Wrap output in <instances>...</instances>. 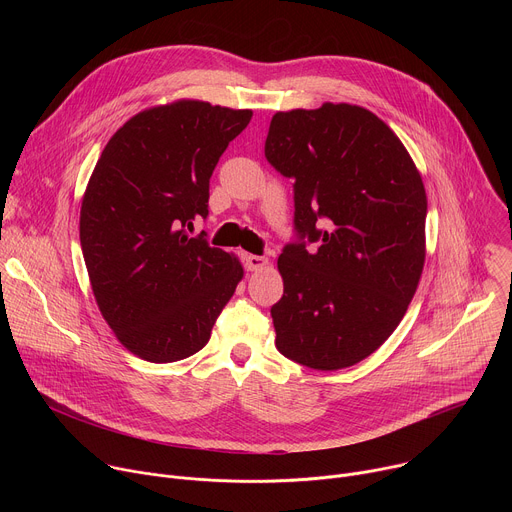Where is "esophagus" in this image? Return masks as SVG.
Listing matches in <instances>:
<instances>
[{
	"mask_svg": "<svg viewBox=\"0 0 512 512\" xmlns=\"http://www.w3.org/2000/svg\"><path fill=\"white\" fill-rule=\"evenodd\" d=\"M269 265V259L267 257H261V255H245V269L247 271H259L263 267Z\"/></svg>",
	"mask_w": 512,
	"mask_h": 512,
	"instance_id": "esophagus-1",
	"label": "esophagus"
}]
</instances>
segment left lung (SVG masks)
I'll return each mask as SVG.
<instances>
[{"mask_svg": "<svg viewBox=\"0 0 512 512\" xmlns=\"http://www.w3.org/2000/svg\"><path fill=\"white\" fill-rule=\"evenodd\" d=\"M265 158L294 180L296 231L320 241L314 253L287 245L277 259L275 346L316 371L352 367L395 332L417 291L427 214L421 174L395 131L350 103L277 111Z\"/></svg>", "mask_w": 512, "mask_h": 512, "instance_id": "left-lung-1", "label": "left lung"}]
</instances>
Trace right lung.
I'll use <instances>...</instances> for the list:
<instances>
[{
	"mask_svg": "<svg viewBox=\"0 0 512 512\" xmlns=\"http://www.w3.org/2000/svg\"><path fill=\"white\" fill-rule=\"evenodd\" d=\"M251 109L178 99L139 111L113 137L81 204V247L95 302L117 340L148 362L206 346L245 271L190 237L208 182Z\"/></svg>",
	"mask_w": 512,
	"mask_h": 512,
	"instance_id": "1",
	"label": "right lung"
}]
</instances>
